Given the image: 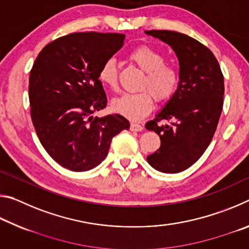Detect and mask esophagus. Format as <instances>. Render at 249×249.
Listing matches in <instances>:
<instances>
[{
	"mask_svg": "<svg viewBox=\"0 0 249 249\" xmlns=\"http://www.w3.org/2000/svg\"><path fill=\"white\" fill-rule=\"evenodd\" d=\"M142 129H144V127H142L141 124H137V123L130 124V130H133V132H142Z\"/></svg>",
	"mask_w": 249,
	"mask_h": 249,
	"instance_id": "obj_1",
	"label": "esophagus"
}]
</instances>
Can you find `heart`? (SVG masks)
<instances>
[{"label": "heart", "mask_w": 249, "mask_h": 249, "mask_svg": "<svg viewBox=\"0 0 249 249\" xmlns=\"http://www.w3.org/2000/svg\"><path fill=\"white\" fill-rule=\"evenodd\" d=\"M129 59L145 71L142 83L145 91L138 93H124L113 100L114 112L130 121H140L150 113L154 98L158 102L170 99L179 86L180 73L174 65L165 64V56L150 46H141L129 53ZM99 80L108 89L115 90L119 83L117 66L114 59L104 61L99 70Z\"/></svg>", "instance_id": "1"}]
</instances>
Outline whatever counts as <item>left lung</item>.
Instances as JSON below:
<instances>
[{
  "instance_id": "left-lung-1",
  "label": "left lung",
  "mask_w": 249,
  "mask_h": 249,
  "mask_svg": "<svg viewBox=\"0 0 249 249\" xmlns=\"http://www.w3.org/2000/svg\"><path fill=\"white\" fill-rule=\"evenodd\" d=\"M174 49L179 60L178 89L146 128L160 137L147 157L156 170L177 174L191 167L208 148L223 108L224 78L211 50L192 37L171 31H146ZM161 120L171 122L161 125Z\"/></svg>"
}]
</instances>
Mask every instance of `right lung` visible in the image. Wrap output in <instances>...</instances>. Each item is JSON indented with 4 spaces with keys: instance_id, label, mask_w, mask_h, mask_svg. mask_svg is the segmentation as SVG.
I'll use <instances>...</instances> for the list:
<instances>
[{
    "instance_id": "1",
    "label": "right lung",
    "mask_w": 249,
    "mask_h": 249,
    "mask_svg": "<svg viewBox=\"0 0 249 249\" xmlns=\"http://www.w3.org/2000/svg\"><path fill=\"white\" fill-rule=\"evenodd\" d=\"M124 34L72 33L46 45L29 74L31 116L54 161L87 171L107 156L112 138L129 122L120 114L93 116L107 104L99 70L124 45Z\"/></svg>"
}]
</instances>
